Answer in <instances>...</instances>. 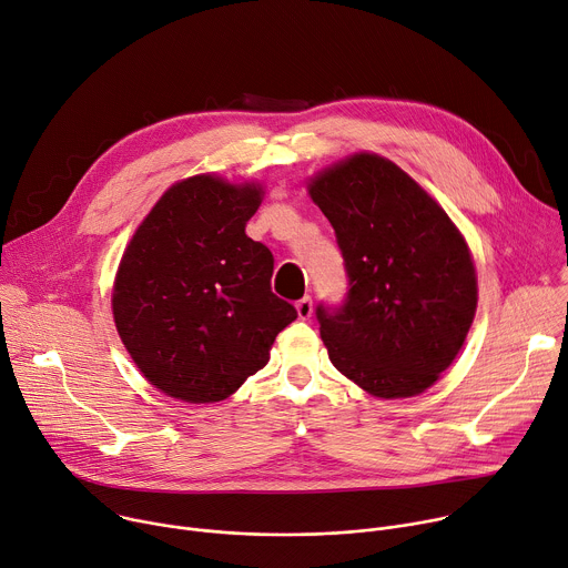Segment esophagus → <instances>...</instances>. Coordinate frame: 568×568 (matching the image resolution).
<instances>
[{
	"instance_id": "obj_1",
	"label": "esophagus",
	"mask_w": 568,
	"mask_h": 568,
	"mask_svg": "<svg viewBox=\"0 0 568 568\" xmlns=\"http://www.w3.org/2000/svg\"><path fill=\"white\" fill-rule=\"evenodd\" d=\"M296 315L298 320H311L313 317V298L311 296H303L296 301Z\"/></svg>"
}]
</instances>
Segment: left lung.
Segmentation results:
<instances>
[{
	"label": "left lung",
	"instance_id": "obj_1",
	"mask_svg": "<svg viewBox=\"0 0 568 568\" xmlns=\"http://www.w3.org/2000/svg\"><path fill=\"white\" fill-rule=\"evenodd\" d=\"M335 229L348 278L339 305L320 303L331 363L381 398L428 389L476 315V267L439 205L392 161L357 153L311 183Z\"/></svg>",
	"mask_w": 568,
	"mask_h": 568
}]
</instances>
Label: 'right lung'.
<instances>
[{"label":"right lung","mask_w":568,"mask_h":568,"mask_svg":"<svg viewBox=\"0 0 568 568\" xmlns=\"http://www.w3.org/2000/svg\"><path fill=\"white\" fill-rule=\"evenodd\" d=\"M261 187L211 174L172 185L118 270L113 315L144 378L168 396L215 403L263 369L296 307L272 292L274 255L244 226Z\"/></svg>","instance_id":"1"}]
</instances>
